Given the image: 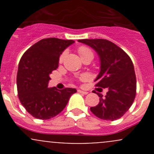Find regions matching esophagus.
<instances>
[{"instance_id":"34e87169","label":"esophagus","mask_w":154,"mask_h":154,"mask_svg":"<svg viewBox=\"0 0 154 154\" xmlns=\"http://www.w3.org/2000/svg\"><path fill=\"white\" fill-rule=\"evenodd\" d=\"M77 91H78L79 93H81V94H88V92H87V91H83V90H81V89H78V90H77Z\"/></svg>"}]
</instances>
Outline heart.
Here are the masks:
<instances>
[{
	"mask_svg": "<svg viewBox=\"0 0 154 154\" xmlns=\"http://www.w3.org/2000/svg\"><path fill=\"white\" fill-rule=\"evenodd\" d=\"M78 53L79 54H80L82 60L84 58H86V57H94V54H93V52L91 51V50L89 49L88 48L85 47V46H81V47L79 48ZM65 56H66V54H65V53L62 54L61 57H60V62L63 61V60H64L65 58Z\"/></svg>",
	"mask_w": 154,
	"mask_h": 154,
	"instance_id": "b5f03b06",
	"label": "heart"
}]
</instances>
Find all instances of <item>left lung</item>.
I'll return each instance as SVG.
<instances>
[{"label": "left lung", "mask_w": 154, "mask_h": 154, "mask_svg": "<svg viewBox=\"0 0 154 154\" xmlns=\"http://www.w3.org/2000/svg\"><path fill=\"white\" fill-rule=\"evenodd\" d=\"M78 42L96 51L100 59V70L94 80L95 86L108 88L105 97L97 94L100 102L90 110L103 120L120 119L130 109L136 97V78L131 59L122 48L109 40L79 39Z\"/></svg>", "instance_id": "left-lung-1"}]
</instances>
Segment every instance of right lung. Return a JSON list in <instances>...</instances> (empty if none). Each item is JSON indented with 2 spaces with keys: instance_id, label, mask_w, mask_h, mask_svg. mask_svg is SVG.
<instances>
[{
  "instance_id": "add662e5",
  "label": "right lung",
  "mask_w": 154,
  "mask_h": 154,
  "mask_svg": "<svg viewBox=\"0 0 154 154\" xmlns=\"http://www.w3.org/2000/svg\"><path fill=\"white\" fill-rule=\"evenodd\" d=\"M74 42L57 38H44L23 54L17 73V89L20 102L34 118L47 120L61 112L75 88H48L50 74L58 68L60 57Z\"/></svg>"
}]
</instances>
